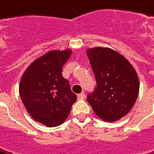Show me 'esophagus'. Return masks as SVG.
I'll return each instance as SVG.
<instances>
[{
	"label": "esophagus",
	"instance_id": "1",
	"mask_svg": "<svg viewBox=\"0 0 154 154\" xmlns=\"http://www.w3.org/2000/svg\"><path fill=\"white\" fill-rule=\"evenodd\" d=\"M77 96H78V99L79 100H83L84 98H85V94H84V93H81Z\"/></svg>",
	"mask_w": 154,
	"mask_h": 154
}]
</instances>
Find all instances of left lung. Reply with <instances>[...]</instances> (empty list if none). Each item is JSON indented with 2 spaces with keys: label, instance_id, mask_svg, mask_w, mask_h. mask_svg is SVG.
<instances>
[{
  "label": "left lung",
  "instance_id": "1",
  "mask_svg": "<svg viewBox=\"0 0 154 154\" xmlns=\"http://www.w3.org/2000/svg\"><path fill=\"white\" fill-rule=\"evenodd\" d=\"M96 81L87 101L105 121H116L130 111L139 94V78L128 60L107 48L87 49Z\"/></svg>",
  "mask_w": 154,
  "mask_h": 154
}]
</instances>
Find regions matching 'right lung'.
I'll return each instance as SVG.
<instances>
[{"label":"right lung","mask_w":154,"mask_h":154,"mask_svg":"<svg viewBox=\"0 0 154 154\" xmlns=\"http://www.w3.org/2000/svg\"><path fill=\"white\" fill-rule=\"evenodd\" d=\"M71 50H52L38 58L26 69L20 82L19 93L30 116L48 127L60 125L77 100L62 68Z\"/></svg>","instance_id":"obj_1"}]
</instances>
